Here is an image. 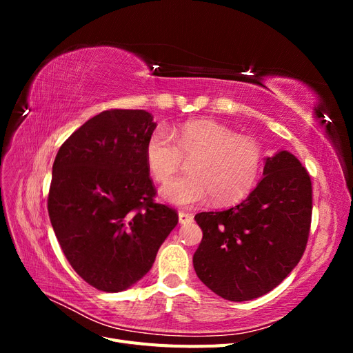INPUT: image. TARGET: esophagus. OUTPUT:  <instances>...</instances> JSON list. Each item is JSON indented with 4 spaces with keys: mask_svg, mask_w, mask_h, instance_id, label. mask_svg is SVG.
I'll return each mask as SVG.
<instances>
[{
    "mask_svg": "<svg viewBox=\"0 0 353 353\" xmlns=\"http://www.w3.org/2000/svg\"><path fill=\"white\" fill-rule=\"evenodd\" d=\"M178 218H179V223H188V222L193 221V215H191V213H187V212H179Z\"/></svg>",
    "mask_w": 353,
    "mask_h": 353,
    "instance_id": "obj_1",
    "label": "esophagus"
}]
</instances>
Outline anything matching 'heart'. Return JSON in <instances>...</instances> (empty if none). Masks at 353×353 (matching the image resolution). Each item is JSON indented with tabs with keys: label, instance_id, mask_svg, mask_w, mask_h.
Wrapping results in <instances>:
<instances>
[{
	"label": "heart",
	"instance_id": "b5f03b06",
	"mask_svg": "<svg viewBox=\"0 0 353 353\" xmlns=\"http://www.w3.org/2000/svg\"><path fill=\"white\" fill-rule=\"evenodd\" d=\"M185 160L190 175L166 183L160 196L176 206L191 208L212 196L218 205H231L248 196L262 170L261 144L237 135L215 121H188L172 130L159 126L148 137L145 162L159 183L172 176Z\"/></svg>",
	"mask_w": 353,
	"mask_h": 353
}]
</instances>
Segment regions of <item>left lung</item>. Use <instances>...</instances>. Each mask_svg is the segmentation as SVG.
I'll use <instances>...</instances> for the list:
<instances>
[{"instance_id": "8db88e82", "label": "left lung", "mask_w": 353, "mask_h": 353, "mask_svg": "<svg viewBox=\"0 0 353 353\" xmlns=\"http://www.w3.org/2000/svg\"><path fill=\"white\" fill-rule=\"evenodd\" d=\"M312 216V183L285 150L265 159L263 178L240 205L194 216L203 239L193 256L200 281L231 302L261 297L301 261Z\"/></svg>"}]
</instances>
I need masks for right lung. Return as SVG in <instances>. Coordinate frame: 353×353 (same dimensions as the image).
Returning <instances> with one entry per match:
<instances>
[{
	"label": "right lung",
	"mask_w": 353,
	"mask_h": 353,
	"mask_svg": "<svg viewBox=\"0 0 353 353\" xmlns=\"http://www.w3.org/2000/svg\"><path fill=\"white\" fill-rule=\"evenodd\" d=\"M154 128L145 110L101 112L63 143L52 165V230L72 268L101 292L141 280L178 223L174 209L154 203L145 162Z\"/></svg>",
	"instance_id": "obj_1"
}]
</instances>
